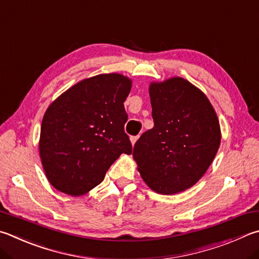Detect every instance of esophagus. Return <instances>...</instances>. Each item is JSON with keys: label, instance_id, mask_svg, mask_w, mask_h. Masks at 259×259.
<instances>
[{"label": "esophagus", "instance_id": "1", "mask_svg": "<svg viewBox=\"0 0 259 259\" xmlns=\"http://www.w3.org/2000/svg\"><path fill=\"white\" fill-rule=\"evenodd\" d=\"M138 138H139V136H133V137L130 138V142H131V144L135 145V144H136V142H137V140H138Z\"/></svg>", "mask_w": 259, "mask_h": 259}]
</instances>
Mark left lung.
I'll return each instance as SVG.
<instances>
[{"label": "left lung", "mask_w": 259, "mask_h": 259, "mask_svg": "<svg viewBox=\"0 0 259 259\" xmlns=\"http://www.w3.org/2000/svg\"><path fill=\"white\" fill-rule=\"evenodd\" d=\"M153 129L135 144L133 156L155 192L185 191L205 175L218 153L221 129L205 94L180 77L149 86Z\"/></svg>", "instance_id": "1"}]
</instances>
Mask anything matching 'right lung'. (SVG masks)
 <instances>
[{
  "instance_id": "1",
  "label": "right lung",
  "mask_w": 259,
  "mask_h": 259,
  "mask_svg": "<svg viewBox=\"0 0 259 259\" xmlns=\"http://www.w3.org/2000/svg\"><path fill=\"white\" fill-rule=\"evenodd\" d=\"M130 89L128 77L103 73L79 81L49 106L39 155L54 188L71 196L86 194L122 153L131 154L123 105Z\"/></svg>"
}]
</instances>
